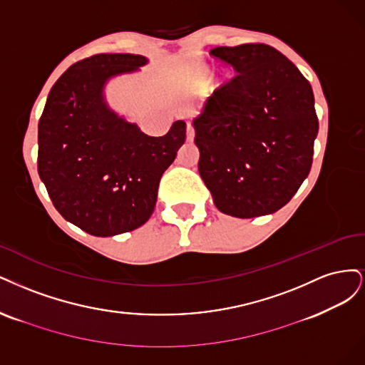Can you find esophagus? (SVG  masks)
<instances>
[{
	"label": "esophagus",
	"mask_w": 365,
	"mask_h": 365,
	"mask_svg": "<svg viewBox=\"0 0 365 365\" xmlns=\"http://www.w3.org/2000/svg\"><path fill=\"white\" fill-rule=\"evenodd\" d=\"M194 136H195V132H194L192 123L187 121V124H186V139H187V140H192Z\"/></svg>",
	"instance_id": "esophagus-1"
}]
</instances>
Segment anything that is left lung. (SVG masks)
Here are the masks:
<instances>
[{
  "instance_id": "obj_1",
  "label": "left lung",
  "mask_w": 365,
  "mask_h": 365,
  "mask_svg": "<svg viewBox=\"0 0 365 365\" xmlns=\"http://www.w3.org/2000/svg\"><path fill=\"white\" fill-rule=\"evenodd\" d=\"M235 74L194 120L198 173L220 212L273 214L308 178L319 118L309 81L265 43L217 46Z\"/></svg>"
}]
</instances>
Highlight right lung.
Instances as JSON below:
<instances>
[{"instance_id":"right-lung-1","label":"right lung","mask_w":365,"mask_h":365,"mask_svg":"<svg viewBox=\"0 0 365 365\" xmlns=\"http://www.w3.org/2000/svg\"><path fill=\"white\" fill-rule=\"evenodd\" d=\"M145 63L139 54L83 58L56 81L39 120V178L58 214L93 237L148 221L162 174L185 143V121L167 135L148 136L104 101L106 81Z\"/></svg>"}]
</instances>
